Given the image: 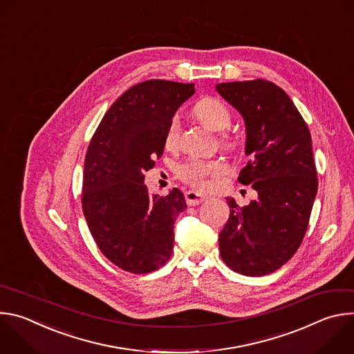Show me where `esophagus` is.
<instances>
[{"label":"esophagus","instance_id":"esophagus-1","mask_svg":"<svg viewBox=\"0 0 354 354\" xmlns=\"http://www.w3.org/2000/svg\"><path fill=\"white\" fill-rule=\"evenodd\" d=\"M185 197H186V203H187L189 206H197V205L201 203V201L207 200V196H203V194H200V193L193 192V190L186 192Z\"/></svg>","mask_w":354,"mask_h":354}]
</instances>
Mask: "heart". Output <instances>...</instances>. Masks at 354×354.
Returning a JSON list of instances; mask_svg holds the SVG:
<instances>
[{
	"label": "heart",
	"mask_w": 354,
	"mask_h": 354,
	"mask_svg": "<svg viewBox=\"0 0 354 354\" xmlns=\"http://www.w3.org/2000/svg\"><path fill=\"white\" fill-rule=\"evenodd\" d=\"M194 113L207 127L216 131L225 130L231 123V113L228 108L217 97H205L194 106ZM179 133V119L174 116L165 136V144L174 145ZM225 171L221 161H201L190 160L179 168L180 178L194 187L203 189L207 186L209 176H220Z\"/></svg>",
	"instance_id": "heart-1"
}]
</instances>
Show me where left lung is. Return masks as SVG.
<instances>
[{
    "instance_id": "left-lung-1",
    "label": "left lung",
    "mask_w": 354,
    "mask_h": 354,
    "mask_svg": "<svg viewBox=\"0 0 354 354\" xmlns=\"http://www.w3.org/2000/svg\"><path fill=\"white\" fill-rule=\"evenodd\" d=\"M216 89L245 123L249 161L238 180L258 192L245 207L227 197L220 254L236 273L265 276L295 254L308 227L318 190L311 134L290 96L270 81L223 82Z\"/></svg>"
}]
</instances>
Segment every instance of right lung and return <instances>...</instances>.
Returning <instances> with one entry per match:
<instances>
[{
  "label": "right lung",
  "instance_id": "add662e5",
  "mask_svg": "<svg viewBox=\"0 0 354 354\" xmlns=\"http://www.w3.org/2000/svg\"><path fill=\"white\" fill-rule=\"evenodd\" d=\"M194 84L149 80L127 89L100 120L85 156L82 212L100 252L120 269L142 274L172 255L183 193L151 194L144 172L165 148L168 126Z\"/></svg>",
  "mask_w": 354,
  "mask_h": 354
}]
</instances>
